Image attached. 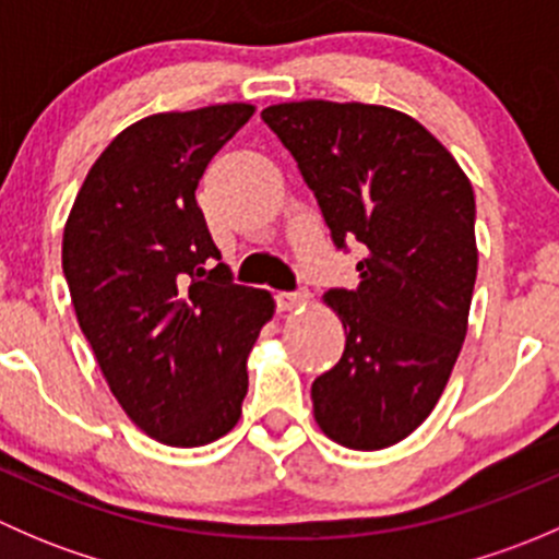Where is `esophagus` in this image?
Wrapping results in <instances>:
<instances>
[{"mask_svg":"<svg viewBox=\"0 0 559 559\" xmlns=\"http://www.w3.org/2000/svg\"><path fill=\"white\" fill-rule=\"evenodd\" d=\"M275 300H278V308L281 311H297V308L308 306V292H278L275 295Z\"/></svg>","mask_w":559,"mask_h":559,"instance_id":"esophagus-1","label":"esophagus"}]
</instances>
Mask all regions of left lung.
<instances>
[{
	"instance_id": "left-lung-1",
	"label": "left lung",
	"mask_w": 559,
	"mask_h": 559,
	"mask_svg": "<svg viewBox=\"0 0 559 559\" xmlns=\"http://www.w3.org/2000/svg\"><path fill=\"white\" fill-rule=\"evenodd\" d=\"M321 207L332 243H362L354 289H330L346 348L313 381L316 425L357 452L408 438L436 408L467 332L476 200L456 159L384 105L302 99L262 110Z\"/></svg>"
}]
</instances>
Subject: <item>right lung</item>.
Masks as SVG:
<instances>
[{
  "label": "right lung",
  "mask_w": 559,
  "mask_h": 559,
  "mask_svg": "<svg viewBox=\"0 0 559 559\" xmlns=\"http://www.w3.org/2000/svg\"><path fill=\"white\" fill-rule=\"evenodd\" d=\"M253 116L227 103L156 112L123 129L83 180L61 267L112 397L154 441L205 447L240 419L248 354L273 319L270 292L233 284L197 183Z\"/></svg>",
  "instance_id": "1"
}]
</instances>
